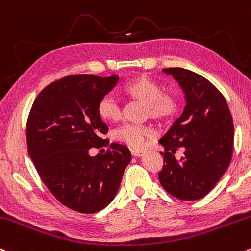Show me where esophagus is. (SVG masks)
I'll list each match as a JSON object with an SVG mask.
<instances>
[{
  "label": "esophagus",
  "mask_w": 251,
  "mask_h": 251,
  "mask_svg": "<svg viewBox=\"0 0 251 251\" xmlns=\"http://www.w3.org/2000/svg\"><path fill=\"white\" fill-rule=\"evenodd\" d=\"M131 153H132V155H133V156L140 157V156H142L143 153H144V152H143V150H138V149H132V150H131Z\"/></svg>",
  "instance_id": "1"
}]
</instances>
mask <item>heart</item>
Wrapping results in <instances>:
<instances>
[{
	"instance_id": "heart-1",
	"label": "heart",
	"mask_w": 251,
	"mask_h": 251,
	"mask_svg": "<svg viewBox=\"0 0 251 251\" xmlns=\"http://www.w3.org/2000/svg\"><path fill=\"white\" fill-rule=\"evenodd\" d=\"M124 94L145 103L144 117L163 121L174 117L178 109V99L173 93L162 92L161 84L147 76H138L123 87ZM98 113L104 121L115 123L121 119L123 109L117 99L104 95L98 103ZM114 138L128 147L140 149L145 139L153 136L151 126L145 124H124L114 131Z\"/></svg>"
}]
</instances>
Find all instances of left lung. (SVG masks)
Listing matches in <instances>:
<instances>
[{"mask_svg":"<svg viewBox=\"0 0 251 251\" xmlns=\"http://www.w3.org/2000/svg\"><path fill=\"white\" fill-rule=\"evenodd\" d=\"M163 71L180 83L187 104L158 142L164 148L159 182L180 200L201 199L224 175L232 158V115L222 93L205 77L182 68ZM178 148L184 153L176 160Z\"/></svg>","mask_w":251,"mask_h":251,"instance_id":"left-lung-1","label":"left lung"}]
</instances>
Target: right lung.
Listing matches in <instances>:
<instances>
[{
  "mask_svg": "<svg viewBox=\"0 0 251 251\" xmlns=\"http://www.w3.org/2000/svg\"><path fill=\"white\" fill-rule=\"evenodd\" d=\"M119 76L69 75L46 85L35 98L26 124L27 149L41 181L60 203L79 213H96L114 199L131 162L127 147L107 145L108 126L98 113L101 98Z\"/></svg>",
  "mask_w": 251,
  "mask_h": 251,
  "instance_id": "obj_1",
  "label": "right lung"
}]
</instances>
